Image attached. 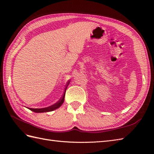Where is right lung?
<instances>
[{
    "instance_id": "right-lung-1",
    "label": "right lung",
    "mask_w": 154,
    "mask_h": 154,
    "mask_svg": "<svg viewBox=\"0 0 154 154\" xmlns=\"http://www.w3.org/2000/svg\"><path fill=\"white\" fill-rule=\"evenodd\" d=\"M70 83V81H69L67 83V87L68 86V85ZM66 87V90H65V92L63 93V96L61 97V99H60L57 103H56L55 104L51 105L50 106H48V107H46V108H42V109H32V108H28L29 110H31V111H33L35 112H51V111H53L55 109H57L58 108H59V107L61 106L63 101H64V97H65V94H66V89L67 87Z\"/></svg>"
}]
</instances>
